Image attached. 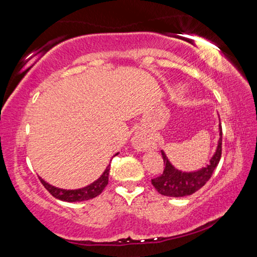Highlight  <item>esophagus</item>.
<instances>
[{
    "mask_svg": "<svg viewBox=\"0 0 257 257\" xmlns=\"http://www.w3.org/2000/svg\"><path fill=\"white\" fill-rule=\"evenodd\" d=\"M133 146L135 147V150L137 151H149L151 150L153 145H152V142L146 136H144L143 134H135V136L132 139Z\"/></svg>",
    "mask_w": 257,
    "mask_h": 257,
    "instance_id": "esophagus-1",
    "label": "esophagus"
}]
</instances>
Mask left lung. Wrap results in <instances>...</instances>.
Wrapping results in <instances>:
<instances>
[{
	"label": "left lung",
	"mask_w": 257,
	"mask_h": 257,
	"mask_svg": "<svg viewBox=\"0 0 257 257\" xmlns=\"http://www.w3.org/2000/svg\"><path fill=\"white\" fill-rule=\"evenodd\" d=\"M219 133L220 139L217 142L215 153L211 158L210 163L197 171L185 172L178 170L171 164L164 152L161 151L165 168L162 175L152 179V185L155 187V189L161 195L170 197L188 196L201 189L211 178L221 159V153H222V127H221V123H219Z\"/></svg>",
	"instance_id": "8db88e82"
}]
</instances>
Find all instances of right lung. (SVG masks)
Returning <instances> with one entry per match:
<instances>
[{
    "mask_svg": "<svg viewBox=\"0 0 257 257\" xmlns=\"http://www.w3.org/2000/svg\"><path fill=\"white\" fill-rule=\"evenodd\" d=\"M119 153H116L115 155H118ZM114 155V156H115ZM108 173H110V164L107 165L105 171L102 173V176L98 178L97 180H95L92 184L82 187V188L79 189H62V188H58V187H54L50 185L49 182H46L45 180H43L41 177L40 180L43 184V186L49 190V193L54 196L55 198L60 199V201H64V202H82V201H88V199H92L94 197L98 196L99 194L102 193L103 189L105 188L107 182H108Z\"/></svg>",
    "mask_w": 257,
    "mask_h": 257,
    "instance_id": "right-lung-1",
    "label": "right lung"
}]
</instances>
